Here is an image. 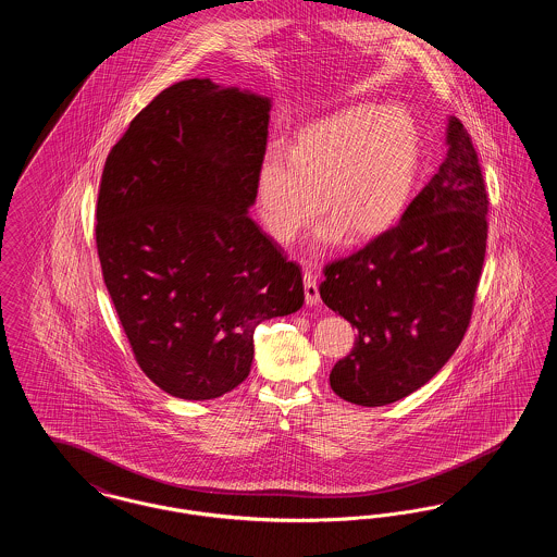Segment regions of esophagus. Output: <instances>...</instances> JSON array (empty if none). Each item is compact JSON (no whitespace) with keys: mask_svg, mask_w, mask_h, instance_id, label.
<instances>
[{"mask_svg":"<svg viewBox=\"0 0 557 557\" xmlns=\"http://www.w3.org/2000/svg\"><path fill=\"white\" fill-rule=\"evenodd\" d=\"M302 280H305V300L309 307L319 305V290L318 280H315V273L311 267H305L302 269Z\"/></svg>","mask_w":557,"mask_h":557,"instance_id":"obj_1","label":"esophagus"}]
</instances>
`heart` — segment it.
<instances>
[{
  "mask_svg": "<svg viewBox=\"0 0 557 557\" xmlns=\"http://www.w3.org/2000/svg\"><path fill=\"white\" fill-rule=\"evenodd\" d=\"M420 162V132L405 108L363 102L311 123L288 154L267 152L257 205L269 236L292 242L318 211V239L361 244L386 234L405 211Z\"/></svg>",
  "mask_w": 557,
  "mask_h": 557,
  "instance_id": "b5f03b06",
  "label": "heart"
}]
</instances>
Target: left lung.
I'll use <instances>...</instances> for the list:
<instances>
[{"instance_id":"left-lung-1","label":"left lung","mask_w":557,"mask_h":557,"mask_svg":"<svg viewBox=\"0 0 557 557\" xmlns=\"http://www.w3.org/2000/svg\"><path fill=\"white\" fill-rule=\"evenodd\" d=\"M447 159L400 221L323 269L321 300L357 327L330 373L341 398L363 407L422 388L470 325L486 252L488 198L470 133L450 116Z\"/></svg>"}]
</instances>
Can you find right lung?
<instances>
[{
    "mask_svg": "<svg viewBox=\"0 0 557 557\" xmlns=\"http://www.w3.org/2000/svg\"><path fill=\"white\" fill-rule=\"evenodd\" d=\"M271 100L180 81L108 154L96 244L108 294L141 371L171 397L242 384L255 327L305 302L300 267L248 216Z\"/></svg>",
    "mask_w": 557,
    "mask_h": 557,
    "instance_id": "right-lung-1",
    "label": "right lung"
}]
</instances>
